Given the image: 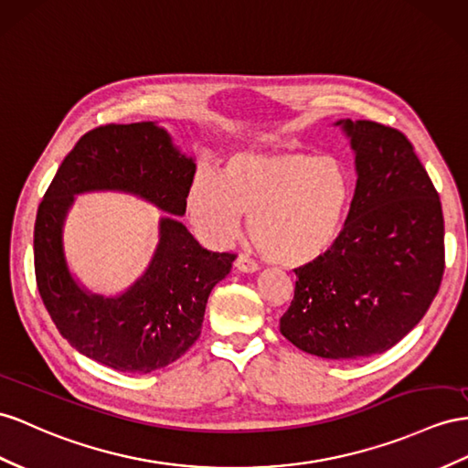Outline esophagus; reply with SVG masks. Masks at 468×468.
I'll return each instance as SVG.
<instances>
[{
	"mask_svg": "<svg viewBox=\"0 0 468 468\" xmlns=\"http://www.w3.org/2000/svg\"><path fill=\"white\" fill-rule=\"evenodd\" d=\"M235 267L241 272H257L259 271V265L249 255H239L235 259Z\"/></svg>",
	"mask_w": 468,
	"mask_h": 468,
	"instance_id": "esophagus-1",
	"label": "esophagus"
}]
</instances>
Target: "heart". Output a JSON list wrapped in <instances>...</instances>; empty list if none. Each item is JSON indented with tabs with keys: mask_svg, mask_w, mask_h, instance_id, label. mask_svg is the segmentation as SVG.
<instances>
[{
	"mask_svg": "<svg viewBox=\"0 0 468 468\" xmlns=\"http://www.w3.org/2000/svg\"><path fill=\"white\" fill-rule=\"evenodd\" d=\"M354 196L342 162L301 150H241L223 176L199 167L186 206L191 221L213 243H227L250 218V235L269 261L308 265L336 245Z\"/></svg>",
	"mask_w": 468,
	"mask_h": 468,
	"instance_id": "obj_1",
	"label": "heart"
}]
</instances>
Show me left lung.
<instances>
[{"instance_id":"1","label":"left lung","mask_w":468,"mask_h":468,"mask_svg":"<svg viewBox=\"0 0 468 468\" xmlns=\"http://www.w3.org/2000/svg\"><path fill=\"white\" fill-rule=\"evenodd\" d=\"M336 124L356 154L354 199L336 245L294 271L281 334L306 354L356 359L389 350L425 316L445 271V221L403 132Z\"/></svg>"}]
</instances>
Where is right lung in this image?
<instances>
[{
    "instance_id": "right-lung-1",
    "label": "right lung",
    "mask_w": 468,
    "mask_h": 468,
    "mask_svg": "<svg viewBox=\"0 0 468 468\" xmlns=\"http://www.w3.org/2000/svg\"><path fill=\"white\" fill-rule=\"evenodd\" d=\"M194 174V160L154 122L99 126L67 154L35 219V279L57 330L82 356L128 374H150L199 338L209 292L237 255L211 253L184 223L162 218L146 272L124 294L104 298L79 286L63 253V223L77 194L126 191L184 215Z\"/></svg>"
}]
</instances>
